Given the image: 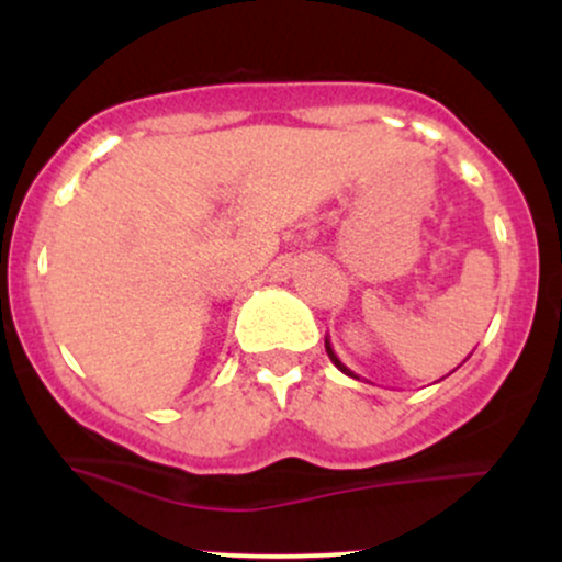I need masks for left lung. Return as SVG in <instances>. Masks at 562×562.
Masks as SVG:
<instances>
[{
    "label": "left lung",
    "instance_id": "8db88e82",
    "mask_svg": "<svg viewBox=\"0 0 562 562\" xmlns=\"http://www.w3.org/2000/svg\"><path fill=\"white\" fill-rule=\"evenodd\" d=\"M325 351H327V357H330V362H333L335 367H338V370L344 372V375H348V378H357V375H353L351 370H348V367H346L344 362H340L338 357H335V351H333V346H330V338H325Z\"/></svg>",
    "mask_w": 562,
    "mask_h": 562
}]
</instances>
